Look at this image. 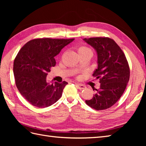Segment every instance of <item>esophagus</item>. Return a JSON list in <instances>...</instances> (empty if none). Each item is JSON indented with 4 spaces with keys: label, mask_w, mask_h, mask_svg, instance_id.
Here are the masks:
<instances>
[{
    "label": "esophagus",
    "mask_w": 146,
    "mask_h": 146,
    "mask_svg": "<svg viewBox=\"0 0 146 146\" xmlns=\"http://www.w3.org/2000/svg\"><path fill=\"white\" fill-rule=\"evenodd\" d=\"M75 85H76L77 87H78V88L80 89V90H83V89H85L86 88V86L85 85L80 84V83H75Z\"/></svg>",
    "instance_id": "1"
}]
</instances>
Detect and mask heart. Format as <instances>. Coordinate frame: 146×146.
I'll use <instances>...</instances> for the list:
<instances>
[{"mask_svg":"<svg viewBox=\"0 0 146 146\" xmlns=\"http://www.w3.org/2000/svg\"><path fill=\"white\" fill-rule=\"evenodd\" d=\"M87 50H90L89 48H86V47H84V46H82V47H80L78 48V52L80 51H87Z\"/></svg>","mask_w":146,"mask_h":146,"instance_id":"1","label":"heart"}]
</instances>
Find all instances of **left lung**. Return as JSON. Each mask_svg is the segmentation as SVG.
Listing matches in <instances>:
<instances>
[{
    "label": "left lung",
    "instance_id": "left-lung-1",
    "mask_svg": "<svg viewBox=\"0 0 146 146\" xmlns=\"http://www.w3.org/2000/svg\"><path fill=\"white\" fill-rule=\"evenodd\" d=\"M83 41L94 48L97 54V68L93 75L100 78V88L90 100L88 106L97 110L111 107L124 92L130 77L128 62L122 49L108 38H85Z\"/></svg>",
    "mask_w": 146,
    "mask_h": 146
}]
</instances>
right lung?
<instances>
[{"mask_svg": "<svg viewBox=\"0 0 146 146\" xmlns=\"http://www.w3.org/2000/svg\"><path fill=\"white\" fill-rule=\"evenodd\" d=\"M75 39H35L19 51L13 71L18 90L33 106L45 108L56 103L68 83L48 82V73L56 64L54 57Z\"/></svg>", "mask_w": 146, "mask_h": 146, "instance_id": "right-lung-1", "label": "right lung"}]
</instances>
